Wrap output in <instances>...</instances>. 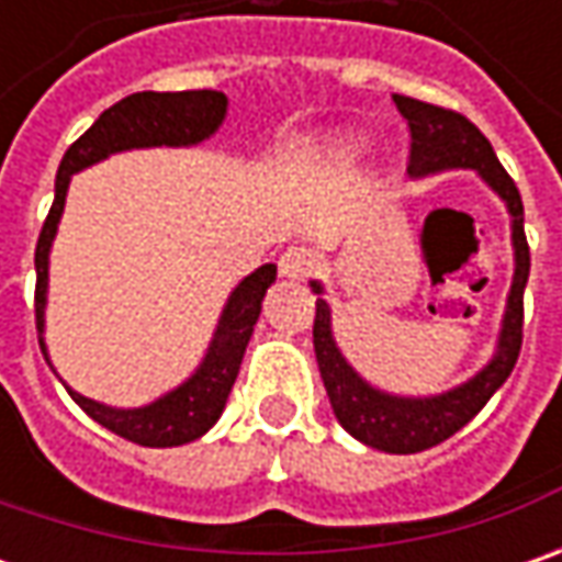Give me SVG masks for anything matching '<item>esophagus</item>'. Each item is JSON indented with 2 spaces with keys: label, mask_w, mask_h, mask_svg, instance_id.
I'll return each mask as SVG.
<instances>
[{
  "label": "esophagus",
  "mask_w": 562,
  "mask_h": 562,
  "mask_svg": "<svg viewBox=\"0 0 562 562\" xmlns=\"http://www.w3.org/2000/svg\"><path fill=\"white\" fill-rule=\"evenodd\" d=\"M315 266H318V256L306 247H288L278 256V271H281L284 278H293V281L310 278L315 271Z\"/></svg>",
  "instance_id": "1"
}]
</instances>
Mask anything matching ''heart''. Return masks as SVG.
Listing matches in <instances>:
<instances>
[{
	"label": "heart",
	"instance_id": "1",
	"mask_svg": "<svg viewBox=\"0 0 562 562\" xmlns=\"http://www.w3.org/2000/svg\"><path fill=\"white\" fill-rule=\"evenodd\" d=\"M337 143H340L344 149H353V153L366 146V140H362V137H340V140H337Z\"/></svg>",
	"mask_w": 562,
	"mask_h": 562
}]
</instances>
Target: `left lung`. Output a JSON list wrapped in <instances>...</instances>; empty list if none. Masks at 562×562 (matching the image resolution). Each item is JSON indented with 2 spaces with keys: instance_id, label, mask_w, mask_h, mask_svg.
<instances>
[{
  "instance_id": "1",
  "label": "left lung",
  "mask_w": 562,
  "mask_h": 562,
  "mask_svg": "<svg viewBox=\"0 0 562 562\" xmlns=\"http://www.w3.org/2000/svg\"><path fill=\"white\" fill-rule=\"evenodd\" d=\"M397 112L409 124V178L438 175L447 168H472L504 203L513 227V284H509L504 325L497 337V350L479 375H472L453 391H443L435 397H397L387 391L372 387L357 369L337 350L331 335V310L322 300V284L313 281L315 325L313 344L318 372L325 381V391L331 400L337 422L366 447H375L384 453H419L435 443L457 435L465 422L475 419V413L494 397V391L504 384L522 350V293L529 281V244L522 227V196L513 184L504 165L497 162L487 137L463 119L460 112H450L431 102H419L409 97H394Z\"/></svg>"
}]
</instances>
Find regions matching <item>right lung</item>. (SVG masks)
Segmentation results:
<instances>
[{"instance_id": "right-lung-1", "label": "right lung", "mask_w": 562, "mask_h": 562, "mask_svg": "<svg viewBox=\"0 0 562 562\" xmlns=\"http://www.w3.org/2000/svg\"><path fill=\"white\" fill-rule=\"evenodd\" d=\"M225 115L227 97L218 90H184V93L146 90V93H131L115 102L112 109H105L93 121V127L68 146L65 159L58 165V175H55L53 209L43 222L40 240H36V256H33V266H36L33 310H36L40 350H43L46 362H49V353H46L43 328H46V291H49V249H53L55 231H58L61 212H65L71 175L109 159L112 153H124V149L196 146L222 127ZM274 274L278 269L269 262V266L247 274L231 291L203 362L175 391H168L146 406H137V409H115V406L83 397L71 387H68V394L90 419H97L102 428L115 431L124 441L140 443V447H181V443L203 438L225 413L227 394L237 381L249 337H252V325L262 313V296L274 284Z\"/></svg>"}]
</instances>
